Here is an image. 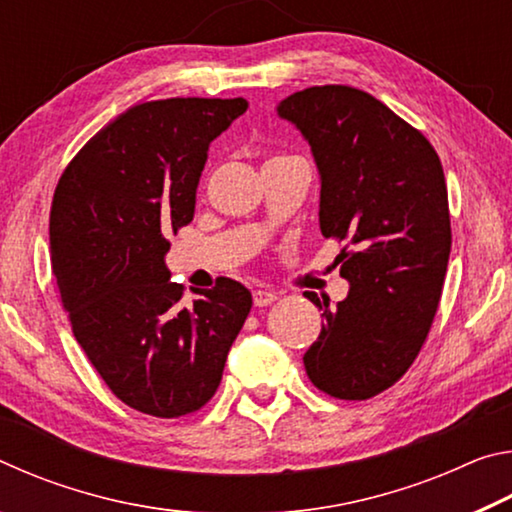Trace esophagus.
Here are the masks:
<instances>
[{
  "label": "esophagus",
  "instance_id": "esophagus-1",
  "mask_svg": "<svg viewBox=\"0 0 512 512\" xmlns=\"http://www.w3.org/2000/svg\"><path fill=\"white\" fill-rule=\"evenodd\" d=\"M275 300H277V293L275 291H266V289H255L253 291L255 307H268V305H273Z\"/></svg>",
  "mask_w": 512,
  "mask_h": 512
}]
</instances>
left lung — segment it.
Returning a JSON list of instances; mask_svg holds the SVG:
<instances>
[{
	"label": "left lung",
	"mask_w": 512,
	"mask_h": 512,
	"mask_svg": "<svg viewBox=\"0 0 512 512\" xmlns=\"http://www.w3.org/2000/svg\"><path fill=\"white\" fill-rule=\"evenodd\" d=\"M275 112L311 146L320 232L354 248L336 257L345 300L307 293L325 323L302 361L320 391L368 400L409 370L436 316L452 250L443 164L427 137L348 85L296 92Z\"/></svg>",
	"instance_id": "left-lung-1"
}]
</instances>
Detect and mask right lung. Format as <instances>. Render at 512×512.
<instances>
[{"label":"right lung","mask_w":512,"mask_h":512,"mask_svg":"<svg viewBox=\"0 0 512 512\" xmlns=\"http://www.w3.org/2000/svg\"><path fill=\"white\" fill-rule=\"evenodd\" d=\"M246 99H164L126 110L58 180L49 250L74 336L121 402L155 418L198 411L253 307L237 280L185 305L167 235L194 219L210 144Z\"/></svg>","instance_id":"add662e5"}]
</instances>
